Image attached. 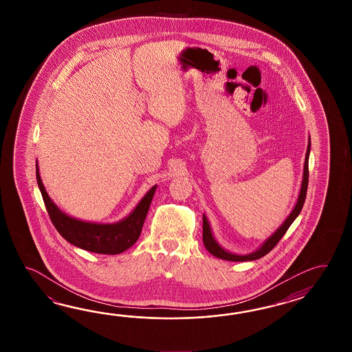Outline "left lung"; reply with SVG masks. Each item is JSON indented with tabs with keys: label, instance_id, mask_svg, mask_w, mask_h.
<instances>
[{
	"label": "left lung",
	"instance_id": "left-lung-1",
	"mask_svg": "<svg viewBox=\"0 0 352 352\" xmlns=\"http://www.w3.org/2000/svg\"><path fill=\"white\" fill-rule=\"evenodd\" d=\"M309 151H311V138H309V142H308V146H307L305 171H303V179H302V186H300V191H299L298 200H297V204H296L294 209L292 210V212L289 214V217L285 219V223L279 226L277 232L265 240L263 243L262 247L258 248L253 253L247 255L232 254V253L226 252L225 249H223V248L217 244V241L214 238L211 229H210L209 221H208L206 217L204 215V217H202V240H204V245L208 249L210 254H212L214 256H217V258H220V259H224V261H229V262H247V261H255V259L262 258L264 255L268 254L270 250L277 245L278 241L282 239V236L288 230V228L296 220V217H298L300 210L303 208L305 200H306L307 187H308V158H309Z\"/></svg>",
	"mask_w": 352,
	"mask_h": 352
}]
</instances>
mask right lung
Listing matches in <instances>:
<instances>
[{"label": "right lung", "instance_id": "add662e5", "mask_svg": "<svg viewBox=\"0 0 352 352\" xmlns=\"http://www.w3.org/2000/svg\"><path fill=\"white\" fill-rule=\"evenodd\" d=\"M36 179L47 214L60 235L75 247L98 254H120L135 244L142 232L144 219L157 187H152L126 219L116 224H97L78 220L63 212L46 192L38 165Z\"/></svg>", "mask_w": 352, "mask_h": 352}]
</instances>
